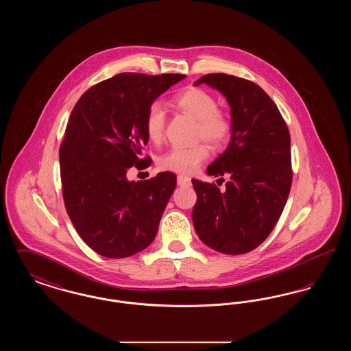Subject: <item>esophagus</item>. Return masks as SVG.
Masks as SVG:
<instances>
[{
	"label": "esophagus",
	"mask_w": 351,
	"mask_h": 351,
	"mask_svg": "<svg viewBox=\"0 0 351 351\" xmlns=\"http://www.w3.org/2000/svg\"><path fill=\"white\" fill-rule=\"evenodd\" d=\"M191 179L184 176V175H178V185H189Z\"/></svg>",
	"instance_id": "1"
}]
</instances>
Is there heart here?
<instances>
[{
  "label": "heart",
  "instance_id": "obj_1",
  "mask_svg": "<svg viewBox=\"0 0 351 351\" xmlns=\"http://www.w3.org/2000/svg\"><path fill=\"white\" fill-rule=\"evenodd\" d=\"M173 104L185 114L197 121L196 138L205 139L213 147H222L233 133L232 117L218 109L213 95L200 88H186L173 97ZM166 128V112L160 102H152L145 117V130L151 142H159ZM209 156L204 143L191 147H173L159 159V167L179 173H193Z\"/></svg>",
  "mask_w": 351,
  "mask_h": 351
}]
</instances>
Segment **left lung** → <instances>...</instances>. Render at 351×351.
Returning <instances> with one entry per match:
<instances>
[{
	"mask_svg": "<svg viewBox=\"0 0 351 351\" xmlns=\"http://www.w3.org/2000/svg\"><path fill=\"white\" fill-rule=\"evenodd\" d=\"M200 84L226 97L233 133L228 149L206 168L221 182L229 176L226 189L192 180L197 195L193 225L210 249L246 254L267 238L282 216L292 185L291 136L278 106L259 85L226 73L205 75L195 85Z\"/></svg>",
	"mask_w": 351,
	"mask_h": 351,
	"instance_id": "1",
	"label": "left lung"
}]
</instances>
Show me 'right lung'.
<instances>
[{"label":"right lung","instance_id":"1","mask_svg":"<svg viewBox=\"0 0 351 351\" xmlns=\"http://www.w3.org/2000/svg\"><path fill=\"white\" fill-rule=\"evenodd\" d=\"M185 75L125 72L89 88L75 105L59 150L68 216L84 242L106 258H126L150 246L176 186V175L129 182L149 136L151 104Z\"/></svg>","mask_w":351,"mask_h":351}]
</instances>
